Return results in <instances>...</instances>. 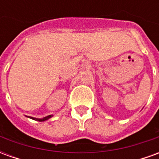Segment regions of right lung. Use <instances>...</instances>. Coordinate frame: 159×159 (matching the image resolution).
<instances>
[{"instance_id": "right-lung-1", "label": "right lung", "mask_w": 159, "mask_h": 159, "mask_svg": "<svg viewBox=\"0 0 159 159\" xmlns=\"http://www.w3.org/2000/svg\"><path fill=\"white\" fill-rule=\"evenodd\" d=\"M52 116H53V115H49V116H48V117H43V118H36V117H27V116H26V117H29V118H31V119H33V120H36V121H39V122H44V121H47V120H48L49 118H51Z\"/></svg>"}]
</instances>
